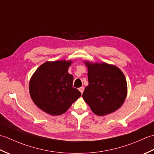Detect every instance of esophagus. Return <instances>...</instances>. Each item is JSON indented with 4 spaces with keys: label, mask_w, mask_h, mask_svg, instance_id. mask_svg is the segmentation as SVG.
Wrapping results in <instances>:
<instances>
[{
    "label": "esophagus",
    "mask_w": 154,
    "mask_h": 154,
    "mask_svg": "<svg viewBox=\"0 0 154 154\" xmlns=\"http://www.w3.org/2000/svg\"><path fill=\"white\" fill-rule=\"evenodd\" d=\"M84 89H85V88H84L83 87H80L79 89V90L80 92L81 93V94H82V93H83V91H84Z\"/></svg>",
    "instance_id": "1"
}]
</instances>
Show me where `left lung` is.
<instances>
[{"label": "left lung", "mask_w": 154, "mask_h": 154, "mask_svg": "<svg viewBox=\"0 0 154 154\" xmlns=\"http://www.w3.org/2000/svg\"><path fill=\"white\" fill-rule=\"evenodd\" d=\"M89 85L83 93L93 113L104 116L122 105L127 95V83L122 71L115 65L85 61Z\"/></svg>", "instance_id": "obj_1"}]
</instances>
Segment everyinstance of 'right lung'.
Instances as JSON below:
<instances>
[{
	"mask_svg": "<svg viewBox=\"0 0 154 154\" xmlns=\"http://www.w3.org/2000/svg\"><path fill=\"white\" fill-rule=\"evenodd\" d=\"M72 61H46L32 75L29 91L35 105L53 116L60 115L80 97L73 87V75L68 73Z\"/></svg>",
	"mask_w": 154,
	"mask_h": 154,
	"instance_id": "right-lung-1",
	"label": "right lung"
}]
</instances>
